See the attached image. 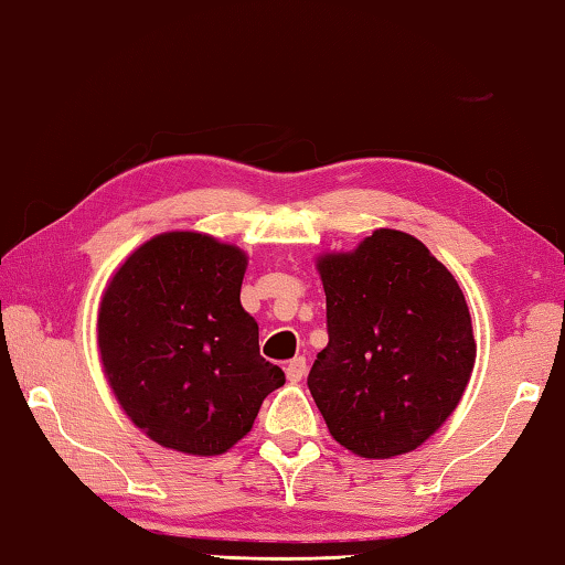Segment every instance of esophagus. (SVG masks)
I'll return each instance as SVG.
<instances>
[{
  "label": "esophagus",
  "instance_id": "1",
  "mask_svg": "<svg viewBox=\"0 0 565 565\" xmlns=\"http://www.w3.org/2000/svg\"><path fill=\"white\" fill-rule=\"evenodd\" d=\"M306 374V359L303 356H296L289 361V366H286V379L291 381V384H299Z\"/></svg>",
  "mask_w": 565,
  "mask_h": 565
}]
</instances>
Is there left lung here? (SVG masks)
<instances>
[{
  "mask_svg": "<svg viewBox=\"0 0 565 565\" xmlns=\"http://www.w3.org/2000/svg\"><path fill=\"white\" fill-rule=\"evenodd\" d=\"M317 266L329 343L306 384L331 436L363 458L414 451L471 379L476 341L461 286L418 238L394 228Z\"/></svg>",
  "mask_w": 565,
  "mask_h": 565,
  "instance_id": "obj_1",
  "label": "left lung"
}]
</instances>
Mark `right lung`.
<instances>
[{"instance_id": "obj_1", "label": "right lung", "mask_w": 565, "mask_h": 565, "mask_svg": "<svg viewBox=\"0 0 565 565\" xmlns=\"http://www.w3.org/2000/svg\"><path fill=\"white\" fill-rule=\"evenodd\" d=\"M246 254L196 232L141 244L102 296L104 374L151 441L218 456L252 431L284 371L259 353L238 294Z\"/></svg>"}]
</instances>
